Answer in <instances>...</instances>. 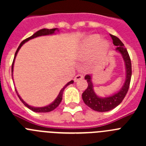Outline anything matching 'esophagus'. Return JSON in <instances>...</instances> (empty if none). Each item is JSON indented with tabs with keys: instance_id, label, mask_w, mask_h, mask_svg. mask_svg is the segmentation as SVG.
<instances>
[{
	"instance_id": "obj_1",
	"label": "esophagus",
	"mask_w": 146,
	"mask_h": 146,
	"mask_svg": "<svg viewBox=\"0 0 146 146\" xmlns=\"http://www.w3.org/2000/svg\"><path fill=\"white\" fill-rule=\"evenodd\" d=\"M82 78H83V76L82 75V74H77V75L75 76V77H74V82H77V81L80 80H82Z\"/></svg>"
}]
</instances>
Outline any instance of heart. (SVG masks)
I'll use <instances>...</instances> for the list:
<instances>
[{"label":"heart","instance_id":"1","mask_svg":"<svg viewBox=\"0 0 146 146\" xmlns=\"http://www.w3.org/2000/svg\"><path fill=\"white\" fill-rule=\"evenodd\" d=\"M102 41L101 36L98 34L91 35L87 37L83 41L80 47V57L87 58L94 51V50L98 47V55H102L106 52L108 49V43L105 41Z\"/></svg>","mask_w":146,"mask_h":146}]
</instances>
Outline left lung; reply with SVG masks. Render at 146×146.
Returning a JSON list of instances; mask_svg holds the SVG:
<instances>
[{"label": "left lung", "mask_w": 146, "mask_h": 146, "mask_svg": "<svg viewBox=\"0 0 146 146\" xmlns=\"http://www.w3.org/2000/svg\"><path fill=\"white\" fill-rule=\"evenodd\" d=\"M110 36L113 39V44L117 47L115 50L117 52L121 53L124 60L125 67H126V80L123 83V86L116 94H113L110 96H108V97H99L94 91L91 76L89 74H86L85 76V80H86L88 82V87L82 94V100L87 106L97 112L110 111L119 105L128 92L130 81H131V64L127 50L124 47L123 42H121L118 37L111 34H110Z\"/></svg>", "instance_id": "left-lung-1"}]
</instances>
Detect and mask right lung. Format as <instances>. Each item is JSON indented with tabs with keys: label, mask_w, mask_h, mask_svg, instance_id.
<instances>
[{
	"label": "right lung",
	"mask_w": 146,
	"mask_h": 146,
	"mask_svg": "<svg viewBox=\"0 0 146 146\" xmlns=\"http://www.w3.org/2000/svg\"><path fill=\"white\" fill-rule=\"evenodd\" d=\"M55 31H58V28H52V29H47V28H43V29L42 30H39V31H38L37 32H36V33H34L33 35H32L31 36L28 37V38H27L26 39L23 40V42L20 43V46L18 47L17 50L16 52H15V58H14V60H13V63H12V65H11V76L13 75V68H14V63H15V58H16L17 55V52L18 51L20 50V49L21 48V47L23 46L24 44L26 42H28V41H29L30 39H32V38H36V37H38V36H47V35H52L53 34V33H55ZM74 82V81L73 80H71L70 82H69L68 83H67L66 85L65 86H64L63 88L60 90V93H59L58 96H57V98L55 99V101L53 102H52L50 104H49V105H47V106H45V107H42V108H34V107H32V106H30V105H28V104H27L25 102L23 101V99H22L21 97L20 96V95L18 94L17 91V90H15L16 91V93L17 94V96L18 97L20 98V99L21 100L22 102L24 104V105L25 106H26L27 108H29L30 110H31L33 112H36V113H48V112H50L52 111V110H55V108H57L59 104H60V102H61L62 100V97H63V93H64V89H65V88H66L67 86H69V85L70 84H72Z\"/></svg>",
	"instance_id": "obj_1"
}]
</instances>
